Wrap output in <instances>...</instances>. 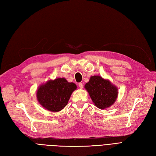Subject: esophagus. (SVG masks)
<instances>
[{"mask_svg": "<svg viewBox=\"0 0 156 156\" xmlns=\"http://www.w3.org/2000/svg\"><path fill=\"white\" fill-rule=\"evenodd\" d=\"M78 86L80 89H82L83 88V83H78Z\"/></svg>", "mask_w": 156, "mask_h": 156, "instance_id": "1", "label": "esophagus"}]
</instances>
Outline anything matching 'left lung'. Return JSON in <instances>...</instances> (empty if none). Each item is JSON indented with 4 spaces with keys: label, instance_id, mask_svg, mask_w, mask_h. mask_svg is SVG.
Returning a JSON list of instances; mask_svg holds the SVG:
<instances>
[{
    "label": "left lung",
    "instance_id": "obj_1",
    "mask_svg": "<svg viewBox=\"0 0 156 156\" xmlns=\"http://www.w3.org/2000/svg\"><path fill=\"white\" fill-rule=\"evenodd\" d=\"M86 89L93 103L99 109L111 106L118 96V89L109 81L100 76H93L85 83Z\"/></svg>",
    "mask_w": 156,
    "mask_h": 156
}]
</instances>
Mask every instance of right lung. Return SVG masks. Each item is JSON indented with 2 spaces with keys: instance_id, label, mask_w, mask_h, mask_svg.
I'll list each match as a JSON object with an SVG mask.
<instances>
[{
  "instance_id": "right-lung-1",
  "label": "right lung",
  "mask_w": 156,
  "mask_h": 156,
  "mask_svg": "<svg viewBox=\"0 0 156 156\" xmlns=\"http://www.w3.org/2000/svg\"><path fill=\"white\" fill-rule=\"evenodd\" d=\"M76 85L65 78L48 80L39 87L37 98L43 108L52 112L61 111L66 106Z\"/></svg>"
}]
</instances>
